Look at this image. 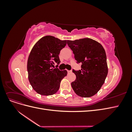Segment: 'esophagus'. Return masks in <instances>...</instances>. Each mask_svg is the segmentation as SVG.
<instances>
[{
    "instance_id": "obj_1",
    "label": "esophagus",
    "mask_w": 132,
    "mask_h": 132,
    "mask_svg": "<svg viewBox=\"0 0 132 132\" xmlns=\"http://www.w3.org/2000/svg\"><path fill=\"white\" fill-rule=\"evenodd\" d=\"M67 71H68V73H70L71 72V70H67Z\"/></svg>"
}]
</instances>
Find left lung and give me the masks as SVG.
<instances>
[{
	"instance_id": "obj_1",
	"label": "left lung",
	"mask_w": 132,
	"mask_h": 132,
	"mask_svg": "<svg viewBox=\"0 0 132 132\" xmlns=\"http://www.w3.org/2000/svg\"><path fill=\"white\" fill-rule=\"evenodd\" d=\"M77 63H81V70L73 72L76 80L71 85L76 94L90 97L97 93L104 84L108 73L105 51L100 43L89 38L67 40Z\"/></svg>"
}]
</instances>
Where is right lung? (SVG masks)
<instances>
[{"mask_svg":"<svg viewBox=\"0 0 132 132\" xmlns=\"http://www.w3.org/2000/svg\"><path fill=\"white\" fill-rule=\"evenodd\" d=\"M67 45V40H61L52 36H46L38 40L32 49L27 61L28 78L32 88L41 95L56 93L60 84L67 74V70H60L59 54ZM55 62L57 64L54 69Z\"/></svg>","mask_w":132,"mask_h":132,"instance_id":"add662e5","label":"right lung"}]
</instances>
